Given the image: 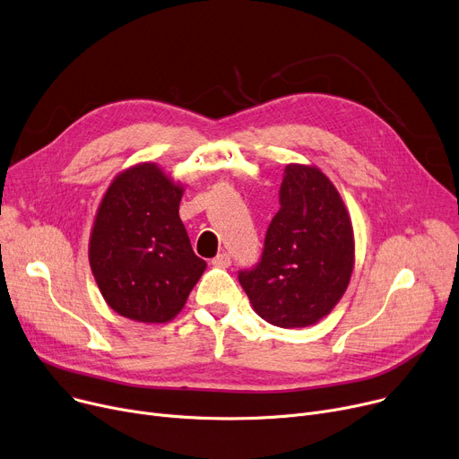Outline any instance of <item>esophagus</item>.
Returning a JSON list of instances; mask_svg holds the SVG:
<instances>
[{
	"label": "esophagus",
	"instance_id": "34e87169",
	"mask_svg": "<svg viewBox=\"0 0 459 459\" xmlns=\"http://www.w3.org/2000/svg\"><path fill=\"white\" fill-rule=\"evenodd\" d=\"M212 264L216 265V267H221V269H225V267H229V265L232 264V258H230V255H229V253H221V255H218L216 258L212 260Z\"/></svg>",
	"mask_w": 459,
	"mask_h": 459
}]
</instances>
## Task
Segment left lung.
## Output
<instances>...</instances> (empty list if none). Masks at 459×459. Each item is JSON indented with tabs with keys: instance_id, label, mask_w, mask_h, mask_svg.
Returning a JSON list of instances; mask_svg holds the SVG:
<instances>
[{
	"instance_id": "left-lung-1",
	"label": "left lung",
	"mask_w": 459,
	"mask_h": 459,
	"mask_svg": "<svg viewBox=\"0 0 459 459\" xmlns=\"http://www.w3.org/2000/svg\"><path fill=\"white\" fill-rule=\"evenodd\" d=\"M352 269L354 230L340 192L317 166L288 164L262 258L238 274L253 310L281 328L316 325L347 291Z\"/></svg>"
}]
</instances>
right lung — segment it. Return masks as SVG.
Listing matches in <instances>:
<instances>
[{
	"label": "right lung",
	"instance_id": "right-lung-1",
	"mask_svg": "<svg viewBox=\"0 0 459 459\" xmlns=\"http://www.w3.org/2000/svg\"><path fill=\"white\" fill-rule=\"evenodd\" d=\"M185 186L155 162L119 171L107 188L88 241V260L108 307L160 325L185 308L206 262L180 221Z\"/></svg>",
	"mask_w": 459,
	"mask_h": 459
}]
</instances>
